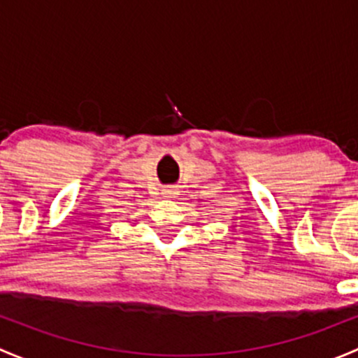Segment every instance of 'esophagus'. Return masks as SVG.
Segmentation results:
<instances>
[{
    "mask_svg": "<svg viewBox=\"0 0 358 358\" xmlns=\"http://www.w3.org/2000/svg\"><path fill=\"white\" fill-rule=\"evenodd\" d=\"M164 194H168V196H169V194H173V192H171V190H166V192H164Z\"/></svg>",
    "mask_w": 358,
    "mask_h": 358,
    "instance_id": "1",
    "label": "esophagus"
}]
</instances>
